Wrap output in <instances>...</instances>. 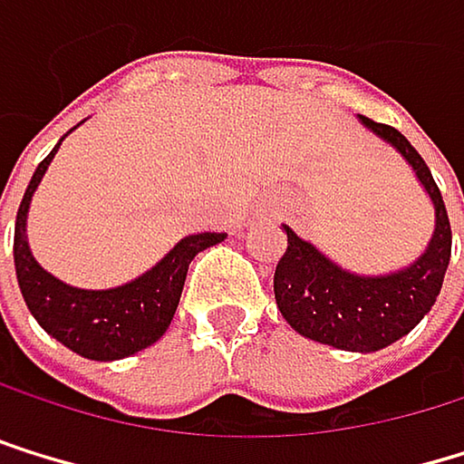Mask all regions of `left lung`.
<instances>
[{
	"label": "left lung",
	"mask_w": 464,
	"mask_h": 464,
	"mask_svg": "<svg viewBox=\"0 0 464 464\" xmlns=\"http://www.w3.org/2000/svg\"><path fill=\"white\" fill-rule=\"evenodd\" d=\"M362 121L412 164L429 191L434 203V234L426 253L401 273L364 278L345 273L284 225L286 253L276 266L273 289L284 320L297 334L340 351L370 353L401 340L434 306L451 261V222L426 161L406 136L367 116Z\"/></svg>",
	"instance_id": "8db88e82"
}]
</instances>
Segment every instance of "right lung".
I'll list each match as a JSON object with an SVG mask.
<instances>
[{"label":"right lung","instance_id":"add662e5","mask_svg":"<svg viewBox=\"0 0 464 464\" xmlns=\"http://www.w3.org/2000/svg\"><path fill=\"white\" fill-rule=\"evenodd\" d=\"M58 147L33 172L19 214H15V234H13L15 278H19V289L24 295L27 309L41 323V328L55 336L58 343L94 362L124 359L161 340L180 303L191 258L200 250L222 242L227 234L186 237L150 273L116 289L94 292V289H77L61 284L58 278H52L49 273L41 270L24 237L33 191L38 188Z\"/></svg>","mask_w":464,"mask_h":464}]
</instances>
